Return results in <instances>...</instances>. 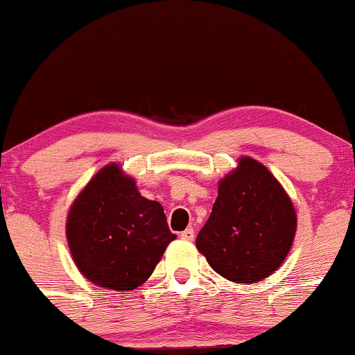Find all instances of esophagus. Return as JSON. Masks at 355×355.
Returning <instances> with one entry per match:
<instances>
[{
	"instance_id": "34e87169",
	"label": "esophagus",
	"mask_w": 355,
	"mask_h": 355,
	"mask_svg": "<svg viewBox=\"0 0 355 355\" xmlns=\"http://www.w3.org/2000/svg\"><path fill=\"white\" fill-rule=\"evenodd\" d=\"M180 239H182V240H187V242H191V240L195 239V232H193V229H187V230L180 232Z\"/></svg>"
}]
</instances>
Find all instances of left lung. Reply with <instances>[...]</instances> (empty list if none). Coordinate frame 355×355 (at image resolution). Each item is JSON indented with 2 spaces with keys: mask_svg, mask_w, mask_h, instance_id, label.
<instances>
[{
  "mask_svg": "<svg viewBox=\"0 0 355 355\" xmlns=\"http://www.w3.org/2000/svg\"><path fill=\"white\" fill-rule=\"evenodd\" d=\"M297 230L295 209L260 162L242 157L218 183V197L197 248L227 280L255 284L282 266Z\"/></svg>",
  "mask_w": 355,
  "mask_h": 355,
  "instance_id": "left-lung-1",
  "label": "left lung"
}]
</instances>
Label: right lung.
<instances>
[{
  "label": "right lung",
  "mask_w": 355,
  "mask_h": 355,
  "mask_svg": "<svg viewBox=\"0 0 355 355\" xmlns=\"http://www.w3.org/2000/svg\"><path fill=\"white\" fill-rule=\"evenodd\" d=\"M164 207L141 197L135 180L110 164L73 202L67 239L78 270L112 291H133L146 282L175 240Z\"/></svg>",
  "instance_id": "add662e5"
}]
</instances>
